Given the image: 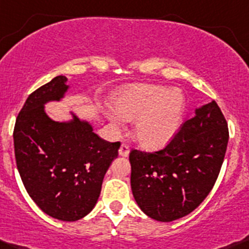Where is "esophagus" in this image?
Returning <instances> with one entry per match:
<instances>
[{
  "label": "esophagus",
  "instance_id": "esophagus-1",
  "mask_svg": "<svg viewBox=\"0 0 249 249\" xmlns=\"http://www.w3.org/2000/svg\"><path fill=\"white\" fill-rule=\"evenodd\" d=\"M119 155L121 156V157H128V156H129V146H128L127 143H122L121 147H120L119 150Z\"/></svg>",
  "mask_w": 249,
  "mask_h": 249
}]
</instances>
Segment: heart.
I'll use <instances>...</instances> for the list:
<instances>
[{
	"label": "heart",
	"mask_w": 249,
	"mask_h": 249,
	"mask_svg": "<svg viewBox=\"0 0 249 249\" xmlns=\"http://www.w3.org/2000/svg\"><path fill=\"white\" fill-rule=\"evenodd\" d=\"M114 107L106 116L115 128L137 120L134 135L147 150L165 147L180 132L186 114V99L170 86L137 84L122 87L114 97Z\"/></svg>",
	"instance_id": "1"
}]
</instances>
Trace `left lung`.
I'll list each match as a JSON object with an SVG mask.
<instances>
[{"mask_svg": "<svg viewBox=\"0 0 249 249\" xmlns=\"http://www.w3.org/2000/svg\"><path fill=\"white\" fill-rule=\"evenodd\" d=\"M229 130L214 101L196 109L163 150H133L130 187L138 206L160 222L187 216L205 200L224 160Z\"/></svg>", "mask_w": 249, "mask_h": 249, "instance_id": "left-lung-1", "label": "left lung"}]
</instances>
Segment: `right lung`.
I'll use <instances>...</instances> for the list:
<instances>
[{
  "instance_id": "add662e5",
  "label": "right lung",
  "mask_w": 249,
  "mask_h": 249,
  "mask_svg": "<svg viewBox=\"0 0 249 249\" xmlns=\"http://www.w3.org/2000/svg\"><path fill=\"white\" fill-rule=\"evenodd\" d=\"M67 83V76L58 75L30 94L13 138L18 170L32 200L53 218L74 222L96 206L120 142L99 138L73 111L67 121L49 116L45 104L62 101L71 89Z\"/></svg>"
}]
</instances>
